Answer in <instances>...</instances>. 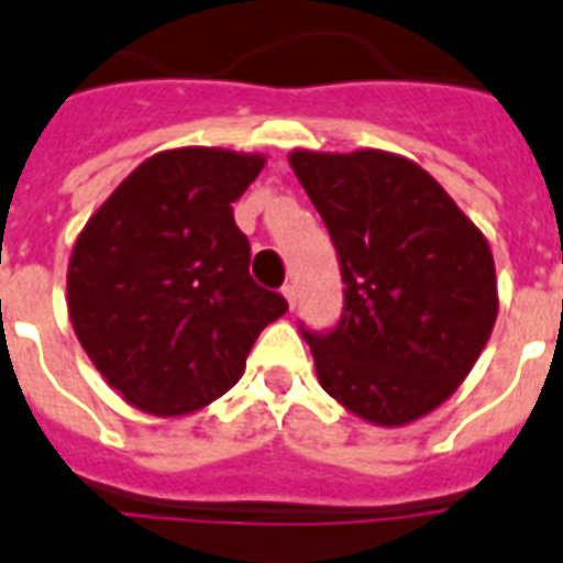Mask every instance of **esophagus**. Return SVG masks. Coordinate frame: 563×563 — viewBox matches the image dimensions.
I'll return each mask as SVG.
<instances>
[{
	"label": "esophagus",
	"instance_id": "1",
	"mask_svg": "<svg viewBox=\"0 0 563 563\" xmlns=\"http://www.w3.org/2000/svg\"><path fill=\"white\" fill-rule=\"evenodd\" d=\"M283 298H286V303H289V309H295V300H298V291H295V286H291V283H286V286H283Z\"/></svg>",
	"mask_w": 563,
	"mask_h": 563
}]
</instances>
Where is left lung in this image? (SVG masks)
<instances>
[{"label":"left lung","instance_id":"8db88e82","mask_svg":"<svg viewBox=\"0 0 563 563\" xmlns=\"http://www.w3.org/2000/svg\"><path fill=\"white\" fill-rule=\"evenodd\" d=\"M289 163L342 263V321L303 333L318 383L356 418L406 427L453 397L488 344V239L409 157L295 148Z\"/></svg>","mask_w":563,"mask_h":563}]
</instances>
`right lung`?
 Returning a JSON list of instances; mask_svg holds the SVG:
<instances>
[{
    "instance_id": "obj_1",
    "label": "right lung",
    "mask_w": 563,
    "mask_h": 563,
    "mask_svg": "<svg viewBox=\"0 0 563 563\" xmlns=\"http://www.w3.org/2000/svg\"><path fill=\"white\" fill-rule=\"evenodd\" d=\"M263 154L187 145L140 163L75 239L66 307L131 406L180 418L230 391L256 335L289 309L247 274L233 207Z\"/></svg>"
}]
</instances>
